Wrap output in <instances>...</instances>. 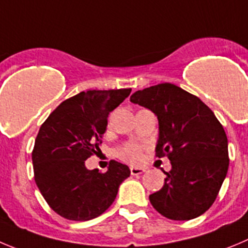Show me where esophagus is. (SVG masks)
<instances>
[{
    "label": "esophagus",
    "instance_id": "esophagus-1",
    "mask_svg": "<svg viewBox=\"0 0 248 248\" xmlns=\"http://www.w3.org/2000/svg\"><path fill=\"white\" fill-rule=\"evenodd\" d=\"M143 172H145V168H136V166H132L131 168V175H133V176L142 175Z\"/></svg>",
    "mask_w": 248,
    "mask_h": 248
}]
</instances>
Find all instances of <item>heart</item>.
Segmentation results:
<instances>
[{
  "label": "heart",
  "instance_id": "obj_1",
  "mask_svg": "<svg viewBox=\"0 0 248 248\" xmlns=\"http://www.w3.org/2000/svg\"><path fill=\"white\" fill-rule=\"evenodd\" d=\"M117 155L120 159L127 161V163L136 164L140 160V156H142V153H140V148L137 145L128 144L126 147L121 148V149L117 152Z\"/></svg>",
  "mask_w": 248,
  "mask_h": 248
}]
</instances>
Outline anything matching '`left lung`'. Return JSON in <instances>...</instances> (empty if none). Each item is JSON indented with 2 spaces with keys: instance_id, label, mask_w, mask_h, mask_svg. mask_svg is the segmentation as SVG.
<instances>
[{
  "instance_id": "8db88e82",
  "label": "left lung",
  "mask_w": 248,
  "mask_h": 248,
  "mask_svg": "<svg viewBox=\"0 0 248 248\" xmlns=\"http://www.w3.org/2000/svg\"><path fill=\"white\" fill-rule=\"evenodd\" d=\"M131 103L149 108L159 122L156 156L171 170L152 205L171 220H191L214 203L229 169L228 138L214 112L196 95L171 83L137 90Z\"/></svg>"
}]
</instances>
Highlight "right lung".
I'll return each mask as SVG.
<instances>
[{
  "mask_svg": "<svg viewBox=\"0 0 248 248\" xmlns=\"http://www.w3.org/2000/svg\"><path fill=\"white\" fill-rule=\"evenodd\" d=\"M129 89L88 90L60 104L41 124L34 145V179L59 215L84 221L103 214L115 201L129 168L111 160L108 171L88 170L85 160L100 152L108 113Z\"/></svg>",
  "mask_w": 248,
  "mask_h": 248,
  "instance_id": "right-lung-1",
  "label": "right lung"
}]
</instances>
